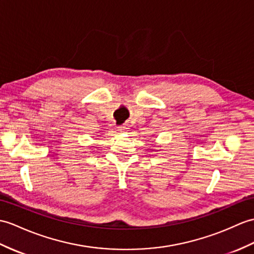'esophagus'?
Instances as JSON below:
<instances>
[{
    "label": "esophagus",
    "instance_id": "1",
    "mask_svg": "<svg viewBox=\"0 0 254 254\" xmlns=\"http://www.w3.org/2000/svg\"><path fill=\"white\" fill-rule=\"evenodd\" d=\"M127 126H121V127H118V132H120V133H123L125 131H127Z\"/></svg>",
    "mask_w": 254,
    "mask_h": 254
}]
</instances>
